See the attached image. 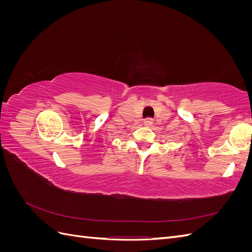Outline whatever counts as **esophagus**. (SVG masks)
Here are the masks:
<instances>
[{"mask_svg":"<svg viewBox=\"0 0 252 252\" xmlns=\"http://www.w3.org/2000/svg\"><path fill=\"white\" fill-rule=\"evenodd\" d=\"M152 123H154V120H152L151 118H147L144 120V125L145 126H151Z\"/></svg>","mask_w":252,"mask_h":252,"instance_id":"esophagus-1","label":"esophagus"}]
</instances>
